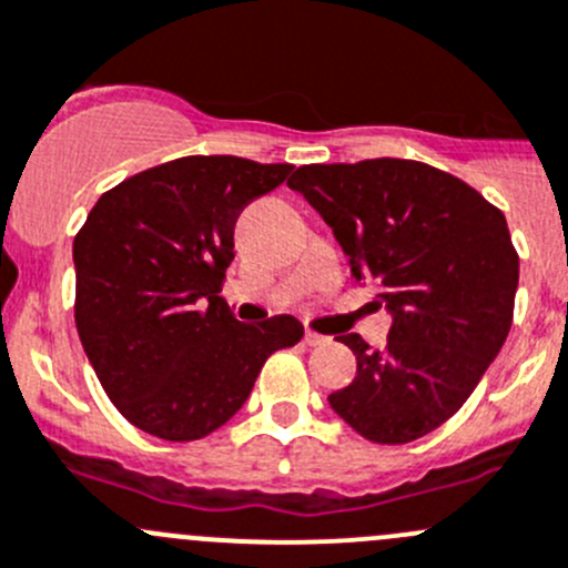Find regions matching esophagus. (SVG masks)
<instances>
[{
    "mask_svg": "<svg viewBox=\"0 0 568 568\" xmlns=\"http://www.w3.org/2000/svg\"><path fill=\"white\" fill-rule=\"evenodd\" d=\"M304 343L306 345H323V343H328V337H323V334H317V332H312V328H306Z\"/></svg>",
    "mask_w": 568,
    "mask_h": 568,
    "instance_id": "obj_1",
    "label": "esophagus"
}]
</instances>
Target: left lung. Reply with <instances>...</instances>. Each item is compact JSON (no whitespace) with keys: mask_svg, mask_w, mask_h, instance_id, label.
Masks as SVG:
<instances>
[{"mask_svg":"<svg viewBox=\"0 0 568 568\" xmlns=\"http://www.w3.org/2000/svg\"><path fill=\"white\" fill-rule=\"evenodd\" d=\"M287 186L393 317L385 351L339 337L356 376L328 404L374 443L424 437L463 407L510 332L518 256L505 214L460 178L407 159L298 166Z\"/></svg>","mask_w":568,"mask_h":568,"instance_id":"8db88e82","label":"left lung"}]
</instances>
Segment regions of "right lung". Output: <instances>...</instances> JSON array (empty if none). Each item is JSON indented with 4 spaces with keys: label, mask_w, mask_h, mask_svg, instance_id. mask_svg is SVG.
Returning <instances> with one entry per match:
<instances>
[{
    "label": "right lung",
    "mask_w": 568,
    "mask_h": 568,
    "mask_svg": "<svg viewBox=\"0 0 568 568\" xmlns=\"http://www.w3.org/2000/svg\"><path fill=\"white\" fill-rule=\"evenodd\" d=\"M293 164L186 155L97 200L74 236V323L116 409L161 440H200L247 402L273 351L304 337L293 315L240 323L220 298L234 225Z\"/></svg>",
    "instance_id": "right-lung-1"
}]
</instances>
